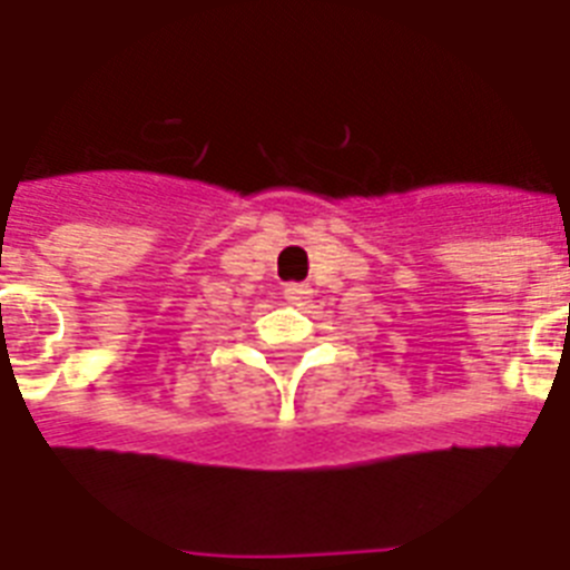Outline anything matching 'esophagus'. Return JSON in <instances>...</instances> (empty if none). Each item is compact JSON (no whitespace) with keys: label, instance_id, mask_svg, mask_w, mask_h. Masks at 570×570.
I'll return each mask as SVG.
<instances>
[{"label":"esophagus","instance_id":"1","mask_svg":"<svg viewBox=\"0 0 570 570\" xmlns=\"http://www.w3.org/2000/svg\"><path fill=\"white\" fill-rule=\"evenodd\" d=\"M313 289L307 284H286L284 286V298L286 304H295V307H304V304L311 302Z\"/></svg>","mask_w":570,"mask_h":570}]
</instances>
